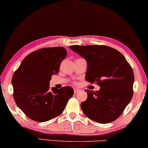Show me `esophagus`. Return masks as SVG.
Listing matches in <instances>:
<instances>
[{
	"mask_svg": "<svg viewBox=\"0 0 148 148\" xmlns=\"http://www.w3.org/2000/svg\"><path fill=\"white\" fill-rule=\"evenodd\" d=\"M81 91V90H79V89H78V88H74V92L75 94L78 93L79 91Z\"/></svg>",
	"mask_w": 148,
	"mask_h": 148,
	"instance_id": "obj_1",
	"label": "esophagus"
}]
</instances>
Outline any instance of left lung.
Segmentation results:
<instances>
[{"label":"left lung","mask_w":148,"mask_h":148,"mask_svg":"<svg viewBox=\"0 0 148 148\" xmlns=\"http://www.w3.org/2000/svg\"><path fill=\"white\" fill-rule=\"evenodd\" d=\"M69 48L87 60L86 80L100 90H85L88 99L81 109L89 119L107 124L118 119L132 99L134 75L125 57L106 45H72Z\"/></svg>","instance_id":"left-lung-1"}]
</instances>
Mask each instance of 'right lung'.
I'll return each mask as SVG.
<instances>
[{"mask_svg":"<svg viewBox=\"0 0 148 148\" xmlns=\"http://www.w3.org/2000/svg\"><path fill=\"white\" fill-rule=\"evenodd\" d=\"M66 55L62 47L38 49L26 56L14 73V99L32 120L41 123L59 116L73 95L69 86L49 89L51 76L58 74Z\"/></svg>","mask_w":148,"mask_h":148,"instance_id":"obj_1","label":"right lung"}]
</instances>
